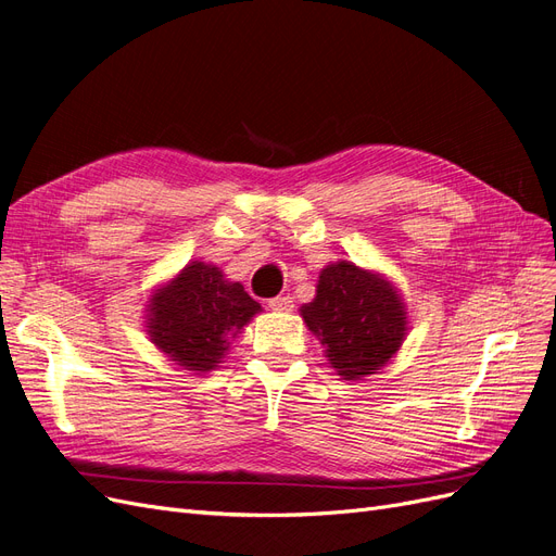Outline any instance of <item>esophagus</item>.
Returning a JSON list of instances; mask_svg holds the SVG:
<instances>
[{
  "label": "esophagus",
  "mask_w": 556,
  "mask_h": 556,
  "mask_svg": "<svg viewBox=\"0 0 556 556\" xmlns=\"http://www.w3.org/2000/svg\"><path fill=\"white\" fill-rule=\"evenodd\" d=\"M268 308L276 313H290V311H294V301H292V296H274L271 301H268Z\"/></svg>",
  "instance_id": "1"
}]
</instances>
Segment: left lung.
Masks as SVG:
<instances>
[{
  "label": "left lung",
  "mask_w": 556,
  "mask_h": 556,
  "mask_svg": "<svg viewBox=\"0 0 556 556\" xmlns=\"http://www.w3.org/2000/svg\"><path fill=\"white\" fill-rule=\"evenodd\" d=\"M299 311L343 380L380 371L408 333L406 304L394 285L348 260L319 271L315 299Z\"/></svg>",
  "instance_id": "1"
}]
</instances>
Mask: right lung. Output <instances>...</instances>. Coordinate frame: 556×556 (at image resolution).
Returning <instances> with one entry per match:
<instances>
[{"label": "right lung", "mask_w": 556, "mask_h": 556, "mask_svg": "<svg viewBox=\"0 0 556 556\" xmlns=\"http://www.w3.org/2000/svg\"><path fill=\"white\" fill-rule=\"evenodd\" d=\"M260 311L241 282L227 280L213 264L190 262L150 294L146 331L185 371L208 374L227 355L229 339Z\"/></svg>", "instance_id": "add662e5"}]
</instances>
